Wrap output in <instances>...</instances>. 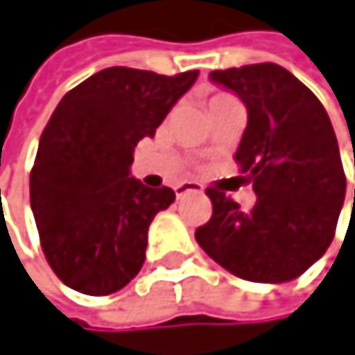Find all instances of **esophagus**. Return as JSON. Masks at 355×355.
I'll return each mask as SVG.
<instances>
[{
    "label": "esophagus",
    "instance_id": "obj_1",
    "mask_svg": "<svg viewBox=\"0 0 355 355\" xmlns=\"http://www.w3.org/2000/svg\"><path fill=\"white\" fill-rule=\"evenodd\" d=\"M174 191H176V196H183V193H202L204 191V187L200 185V183H181V185H176L174 187Z\"/></svg>",
    "mask_w": 355,
    "mask_h": 355
}]
</instances>
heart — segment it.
<instances>
[{
    "label": "heart",
    "instance_id": "obj_1",
    "mask_svg": "<svg viewBox=\"0 0 355 355\" xmlns=\"http://www.w3.org/2000/svg\"><path fill=\"white\" fill-rule=\"evenodd\" d=\"M215 98H221V95H215ZM215 98H213V100H215Z\"/></svg>",
    "mask_w": 355,
    "mask_h": 355
}]
</instances>
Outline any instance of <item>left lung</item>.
Listing matches in <instances>:
<instances>
[{
  "mask_svg": "<svg viewBox=\"0 0 355 355\" xmlns=\"http://www.w3.org/2000/svg\"><path fill=\"white\" fill-rule=\"evenodd\" d=\"M209 78L247 108L234 157L249 172L257 200L251 211H241L209 187L213 217L196 230V241L241 279L292 281L326 253L345 202V172L328 112L277 63L215 70Z\"/></svg>",
  "mask_w": 355,
  "mask_h": 355,
  "instance_id": "obj_1",
  "label": "left lung"
}]
</instances>
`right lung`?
I'll return each instance as SVG.
<instances>
[{
	"label": "right lung",
	"mask_w": 355,
	"mask_h": 355,
	"mask_svg": "<svg viewBox=\"0 0 355 355\" xmlns=\"http://www.w3.org/2000/svg\"><path fill=\"white\" fill-rule=\"evenodd\" d=\"M196 78L198 70L106 67L61 98L40 138L29 198L42 251L67 288L106 296L140 272L148 225L174 191L134 179V146L155 136Z\"/></svg>",
	"instance_id": "1"
}]
</instances>
